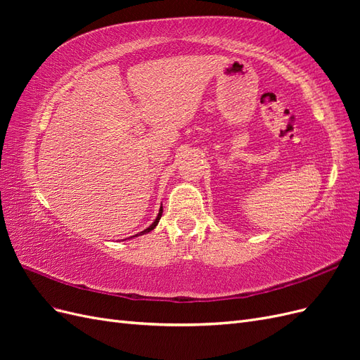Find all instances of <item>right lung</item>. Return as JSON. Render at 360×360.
I'll list each match as a JSON object with an SVG mask.
<instances>
[{"mask_svg":"<svg viewBox=\"0 0 360 360\" xmlns=\"http://www.w3.org/2000/svg\"><path fill=\"white\" fill-rule=\"evenodd\" d=\"M162 212H163V207L160 205V209H159V213H158V216H156V219L153 221V224H151L150 226H147L144 231H141V233H138V234H135V236H130L129 238H132V237H138V236H143V234H147V233H150V231H153L155 228H156V225L159 224V221H160V216H162Z\"/></svg>","mask_w":360,"mask_h":360,"instance_id":"add662e5","label":"right lung"}]
</instances>
